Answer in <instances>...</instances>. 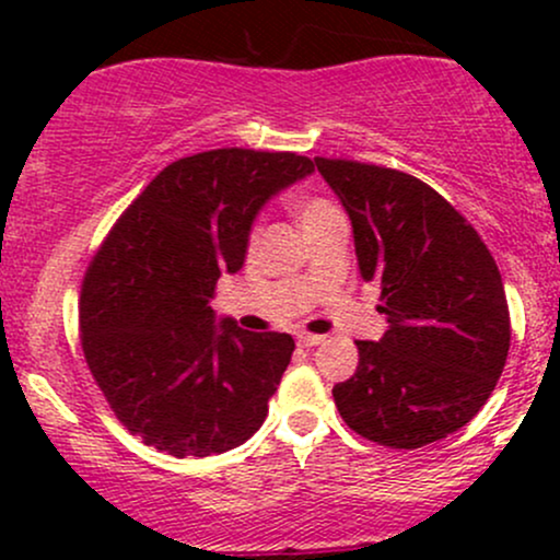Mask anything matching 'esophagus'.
Listing matches in <instances>:
<instances>
[{"label": "esophagus", "mask_w": 560, "mask_h": 560, "mask_svg": "<svg viewBox=\"0 0 560 560\" xmlns=\"http://www.w3.org/2000/svg\"><path fill=\"white\" fill-rule=\"evenodd\" d=\"M320 342H324V337H318V334H300L298 337L300 347H316Z\"/></svg>", "instance_id": "esophagus-1"}]
</instances>
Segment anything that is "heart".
<instances>
[{
	"label": "heart",
	"instance_id": "b5f03b06",
	"mask_svg": "<svg viewBox=\"0 0 560 560\" xmlns=\"http://www.w3.org/2000/svg\"><path fill=\"white\" fill-rule=\"evenodd\" d=\"M294 210H298V218H300L302 229H307V226H313V223L324 221V218L331 215L337 208H334V205L326 197L305 195V197L298 199ZM253 236H255V231H253Z\"/></svg>",
	"mask_w": 560,
	"mask_h": 560
}]
</instances>
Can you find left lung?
Returning a JSON list of instances; mask_svg holds the SVG:
<instances>
[{
    "mask_svg": "<svg viewBox=\"0 0 560 560\" xmlns=\"http://www.w3.org/2000/svg\"><path fill=\"white\" fill-rule=\"evenodd\" d=\"M355 234L358 266L378 281L389 329L358 339V369L334 387L347 427L416 450L458 432L492 395L511 347L498 262L477 229L410 173L316 158Z\"/></svg>",
    "mask_w": 560,
    "mask_h": 560,
    "instance_id": "8db88e82",
    "label": "left lung"
}]
</instances>
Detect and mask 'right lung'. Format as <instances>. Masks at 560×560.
<instances>
[{"instance_id":"1","label":"right lung","mask_w":560,"mask_h":560,"mask_svg":"<svg viewBox=\"0 0 560 560\" xmlns=\"http://www.w3.org/2000/svg\"><path fill=\"white\" fill-rule=\"evenodd\" d=\"M313 173L298 152L226 147L165 165L115 221L83 273L81 347L131 434L176 458L242 445L266 421L294 352L279 331L215 326L208 305L236 273L255 215Z\"/></svg>"}]
</instances>
